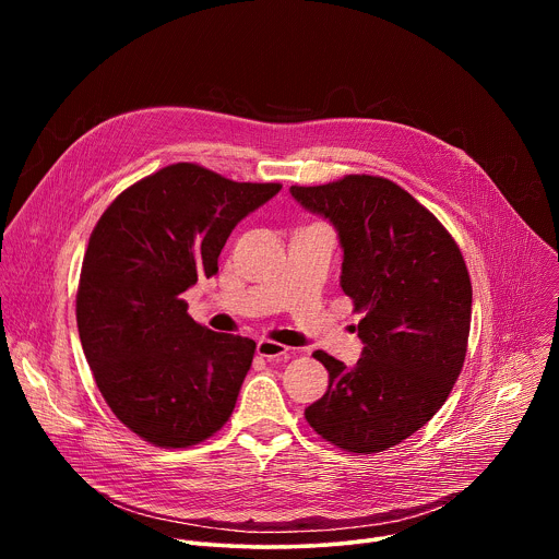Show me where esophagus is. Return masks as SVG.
Masks as SVG:
<instances>
[{
  "label": "esophagus",
  "instance_id": "obj_1",
  "mask_svg": "<svg viewBox=\"0 0 559 559\" xmlns=\"http://www.w3.org/2000/svg\"><path fill=\"white\" fill-rule=\"evenodd\" d=\"M257 354H259L261 358H267V360H287L294 352H292L289 347L276 343V341L263 338V341H259V345H257Z\"/></svg>",
  "mask_w": 559,
  "mask_h": 559
}]
</instances>
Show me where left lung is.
Segmentation results:
<instances>
[{
    "mask_svg": "<svg viewBox=\"0 0 559 559\" xmlns=\"http://www.w3.org/2000/svg\"><path fill=\"white\" fill-rule=\"evenodd\" d=\"M289 192L338 229L341 287L365 313L356 367L313 352L330 386L305 418L349 453L401 444L438 414L464 365L471 278L462 252L425 205L384 177L347 175Z\"/></svg>",
    "mask_w": 559,
    "mask_h": 559,
    "instance_id": "left-lung-1",
    "label": "left lung"
}]
</instances>
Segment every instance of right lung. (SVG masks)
Instances as JSON below:
<instances>
[{"label": "right lung", "mask_w": 559, "mask_h": 559, "mask_svg": "<svg viewBox=\"0 0 559 559\" xmlns=\"http://www.w3.org/2000/svg\"><path fill=\"white\" fill-rule=\"evenodd\" d=\"M281 188L173 164L97 221L76 287L79 338L104 401L145 442L186 449L229 420L257 343L199 325L183 292L218 272L234 225Z\"/></svg>", "instance_id": "add662e5"}]
</instances>
